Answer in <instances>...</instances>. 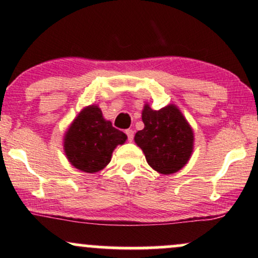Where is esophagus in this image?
Here are the masks:
<instances>
[{"label": "esophagus", "instance_id": "1", "mask_svg": "<svg viewBox=\"0 0 258 258\" xmlns=\"http://www.w3.org/2000/svg\"><path fill=\"white\" fill-rule=\"evenodd\" d=\"M125 134L128 136V141L132 142L134 140V130L133 129H126L125 130Z\"/></svg>", "mask_w": 258, "mask_h": 258}]
</instances>
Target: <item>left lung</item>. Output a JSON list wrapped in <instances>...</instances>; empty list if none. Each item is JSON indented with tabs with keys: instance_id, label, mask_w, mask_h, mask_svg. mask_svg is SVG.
Instances as JSON below:
<instances>
[{
	"instance_id": "left-lung-1",
	"label": "left lung",
	"mask_w": 258,
	"mask_h": 258,
	"mask_svg": "<svg viewBox=\"0 0 258 258\" xmlns=\"http://www.w3.org/2000/svg\"><path fill=\"white\" fill-rule=\"evenodd\" d=\"M145 128L135 134L148 165L163 174H171L187 163L192 152L194 134L186 119L173 105L142 111Z\"/></svg>"
}]
</instances>
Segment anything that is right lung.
Returning <instances> with one entry per match:
<instances>
[{
	"label": "right lung",
	"mask_w": 258,
	"mask_h": 258,
	"mask_svg": "<svg viewBox=\"0 0 258 258\" xmlns=\"http://www.w3.org/2000/svg\"><path fill=\"white\" fill-rule=\"evenodd\" d=\"M126 135L103 118L98 106L86 107L79 113L64 138V151L73 166L94 173L111 161L113 149L125 142Z\"/></svg>",
	"instance_id": "obj_1"
}]
</instances>
